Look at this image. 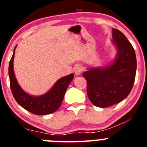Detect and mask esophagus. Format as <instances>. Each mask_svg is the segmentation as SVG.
I'll list each match as a JSON object with an SVG mask.
<instances>
[{"label": "esophagus", "instance_id": "34e87169", "mask_svg": "<svg viewBox=\"0 0 147 147\" xmlns=\"http://www.w3.org/2000/svg\"><path fill=\"white\" fill-rule=\"evenodd\" d=\"M82 70H83L82 67L81 66V65H76V66H75V67H74V72H75V73L77 75H81V73H82Z\"/></svg>", "mask_w": 147, "mask_h": 147}]
</instances>
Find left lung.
Returning a JSON list of instances; mask_svg holds the SVG:
<instances>
[{
	"mask_svg": "<svg viewBox=\"0 0 147 147\" xmlns=\"http://www.w3.org/2000/svg\"><path fill=\"white\" fill-rule=\"evenodd\" d=\"M112 38L117 48L115 60L107 66L89 68L83 73L89 99L99 107H107L124 100L135 79L137 58L133 46L119 30L112 28Z\"/></svg>",
	"mask_w": 147,
	"mask_h": 147,
	"instance_id": "left-lung-1",
	"label": "left lung"
}]
</instances>
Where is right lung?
Wrapping results in <instances>:
<instances>
[{
    "label": "right lung",
    "mask_w": 147,
    "mask_h": 147,
    "mask_svg": "<svg viewBox=\"0 0 147 147\" xmlns=\"http://www.w3.org/2000/svg\"><path fill=\"white\" fill-rule=\"evenodd\" d=\"M16 47V46L13 50L8 67L10 89L15 100L22 107L34 115H45L53 113L61 105L65 92L73 79L74 75L69 74L59 79L48 92L42 95H30L19 85L15 75L13 60Z\"/></svg>",
    "instance_id": "1"
}]
</instances>
